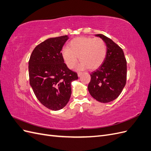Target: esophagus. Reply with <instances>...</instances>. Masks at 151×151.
I'll return each instance as SVG.
<instances>
[{"label": "esophagus", "instance_id": "34e87169", "mask_svg": "<svg viewBox=\"0 0 151 151\" xmlns=\"http://www.w3.org/2000/svg\"><path fill=\"white\" fill-rule=\"evenodd\" d=\"M77 74H78V76H79V77H80V76H81L82 74H83V73H82V72H79L77 73Z\"/></svg>", "mask_w": 151, "mask_h": 151}]
</instances>
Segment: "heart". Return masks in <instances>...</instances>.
Instances as JSON below:
<instances>
[{
    "mask_svg": "<svg viewBox=\"0 0 151 151\" xmlns=\"http://www.w3.org/2000/svg\"><path fill=\"white\" fill-rule=\"evenodd\" d=\"M107 48L104 40L100 38L81 36L74 38L68 44V48L62 50V55L67 66L74 68L79 57L80 70L96 69L102 65L106 56Z\"/></svg>",
    "mask_w": 151,
    "mask_h": 151,
    "instance_id": "1",
    "label": "heart"
}]
</instances>
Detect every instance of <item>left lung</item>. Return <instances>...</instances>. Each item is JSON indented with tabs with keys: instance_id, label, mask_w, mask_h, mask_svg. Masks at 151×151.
<instances>
[{
	"instance_id": "8db88e82",
	"label": "left lung",
	"mask_w": 151,
	"mask_h": 151,
	"mask_svg": "<svg viewBox=\"0 0 151 151\" xmlns=\"http://www.w3.org/2000/svg\"><path fill=\"white\" fill-rule=\"evenodd\" d=\"M99 36L106 43V56L102 65L91 75L88 90L92 97L101 103H108L121 94L127 81V60L123 50L107 36Z\"/></svg>"
}]
</instances>
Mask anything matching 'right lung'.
<instances>
[{
    "instance_id": "obj_1",
    "label": "right lung",
    "mask_w": 151,
    "mask_h": 151,
    "mask_svg": "<svg viewBox=\"0 0 151 151\" xmlns=\"http://www.w3.org/2000/svg\"><path fill=\"white\" fill-rule=\"evenodd\" d=\"M67 35L51 38L40 43L29 60V83L38 101L53 111L61 109L71 96V83L78 79L76 72L64 63L61 50Z\"/></svg>"
}]
</instances>
